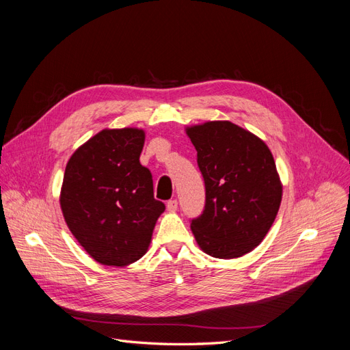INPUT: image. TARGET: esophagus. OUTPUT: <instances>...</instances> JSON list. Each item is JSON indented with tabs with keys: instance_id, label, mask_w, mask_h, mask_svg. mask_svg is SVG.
<instances>
[{
	"instance_id": "esophagus-1",
	"label": "esophagus",
	"mask_w": 350,
	"mask_h": 350,
	"mask_svg": "<svg viewBox=\"0 0 350 350\" xmlns=\"http://www.w3.org/2000/svg\"><path fill=\"white\" fill-rule=\"evenodd\" d=\"M166 207L169 211H175L178 208V201L176 200H169L166 203Z\"/></svg>"
}]
</instances>
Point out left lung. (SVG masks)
<instances>
[{"instance_id":"obj_1","label":"left lung","mask_w":350,"mask_h":350,"mask_svg":"<svg viewBox=\"0 0 350 350\" xmlns=\"http://www.w3.org/2000/svg\"><path fill=\"white\" fill-rule=\"evenodd\" d=\"M206 184L203 215L191 221L198 247L215 258H238L266 238L283 185L269 146L230 121L187 126Z\"/></svg>"}]
</instances>
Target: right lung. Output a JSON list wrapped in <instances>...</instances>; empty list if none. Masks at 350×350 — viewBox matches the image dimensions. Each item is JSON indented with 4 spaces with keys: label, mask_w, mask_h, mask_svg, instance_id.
I'll return each instance as SVG.
<instances>
[{
    "label": "right lung",
    "mask_w": 350,
    "mask_h": 350,
    "mask_svg": "<svg viewBox=\"0 0 350 350\" xmlns=\"http://www.w3.org/2000/svg\"><path fill=\"white\" fill-rule=\"evenodd\" d=\"M142 129H105L71 154L59 206L74 238L103 266L125 267L149 250L165 204L140 163Z\"/></svg>",
    "instance_id": "right-lung-1"
}]
</instances>
